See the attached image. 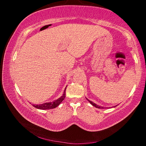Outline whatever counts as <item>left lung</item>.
<instances>
[{
  "instance_id": "8db88e82",
  "label": "left lung",
  "mask_w": 146,
  "mask_h": 146,
  "mask_svg": "<svg viewBox=\"0 0 146 146\" xmlns=\"http://www.w3.org/2000/svg\"><path fill=\"white\" fill-rule=\"evenodd\" d=\"M91 104H92L93 106H95V107H96V108H100V107H98V106H97V105H96L95 104H93L92 102H90Z\"/></svg>"
}]
</instances>
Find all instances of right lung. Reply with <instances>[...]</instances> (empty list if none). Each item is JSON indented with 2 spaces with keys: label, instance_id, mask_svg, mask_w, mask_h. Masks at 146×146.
<instances>
[{
  "label": "right lung",
  "instance_id": "1",
  "mask_svg": "<svg viewBox=\"0 0 146 146\" xmlns=\"http://www.w3.org/2000/svg\"><path fill=\"white\" fill-rule=\"evenodd\" d=\"M66 97V90L64 91V93L63 94V95L62 96V97L58 98V100H56L55 102H53V103H45L44 104H42V105H36V106H33L35 108L38 109V110H50V109H53V108H55L56 107H57V106L60 104L62 102L63 100Z\"/></svg>",
  "mask_w": 146,
  "mask_h": 146
}]
</instances>
